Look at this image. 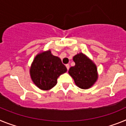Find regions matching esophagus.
Here are the masks:
<instances>
[{
    "instance_id": "1",
    "label": "esophagus",
    "mask_w": 126,
    "mask_h": 126,
    "mask_svg": "<svg viewBox=\"0 0 126 126\" xmlns=\"http://www.w3.org/2000/svg\"><path fill=\"white\" fill-rule=\"evenodd\" d=\"M66 68H67L68 70H69V68H70V65H69V64H66Z\"/></svg>"
}]
</instances>
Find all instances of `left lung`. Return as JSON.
Here are the masks:
<instances>
[{"mask_svg":"<svg viewBox=\"0 0 126 126\" xmlns=\"http://www.w3.org/2000/svg\"><path fill=\"white\" fill-rule=\"evenodd\" d=\"M73 60L75 65L70 68L68 73L78 87L88 89L98 79L96 65L82 53L75 55Z\"/></svg>","mask_w":126,"mask_h":126,"instance_id":"8db88e82","label":"left lung"}]
</instances>
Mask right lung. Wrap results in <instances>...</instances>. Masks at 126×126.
I'll list each match as a JSON object with an SVG mask.
<instances>
[{
  "label": "right lung",
  "instance_id": "1",
  "mask_svg": "<svg viewBox=\"0 0 126 126\" xmlns=\"http://www.w3.org/2000/svg\"><path fill=\"white\" fill-rule=\"evenodd\" d=\"M66 71L67 68L62 60L52 55L51 51H48L35 58L30 68V75L39 88L49 90L55 86L58 77Z\"/></svg>",
  "mask_w": 126,
  "mask_h": 126
}]
</instances>
